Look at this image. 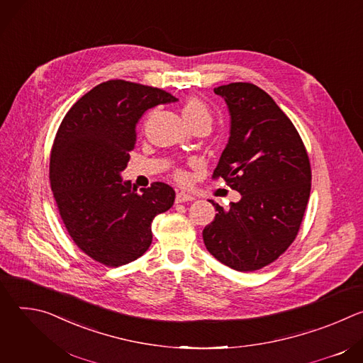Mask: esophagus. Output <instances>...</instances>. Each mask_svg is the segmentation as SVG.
<instances>
[{
    "label": "esophagus",
    "instance_id": "1",
    "mask_svg": "<svg viewBox=\"0 0 363 363\" xmlns=\"http://www.w3.org/2000/svg\"><path fill=\"white\" fill-rule=\"evenodd\" d=\"M194 199V195L185 192V191H179L177 194V202H188V201H192Z\"/></svg>",
    "mask_w": 363,
    "mask_h": 363
}]
</instances>
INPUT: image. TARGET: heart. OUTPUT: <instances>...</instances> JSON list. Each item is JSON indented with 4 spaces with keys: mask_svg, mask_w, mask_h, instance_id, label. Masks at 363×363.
<instances>
[{
    "mask_svg": "<svg viewBox=\"0 0 363 363\" xmlns=\"http://www.w3.org/2000/svg\"><path fill=\"white\" fill-rule=\"evenodd\" d=\"M182 116L189 126L196 123H206L211 126L213 113L210 106L199 97H188L182 106ZM181 178V174L178 175Z\"/></svg>",
    "mask_w": 363,
    "mask_h": 363,
    "instance_id": "heart-1",
    "label": "heart"
}]
</instances>
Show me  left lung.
Listing matches in <instances>:
<instances>
[{
    "label": "left lung",
    "mask_w": 363,
    "mask_h": 363,
    "mask_svg": "<svg viewBox=\"0 0 363 363\" xmlns=\"http://www.w3.org/2000/svg\"><path fill=\"white\" fill-rule=\"evenodd\" d=\"M227 103L230 138L213 178L241 194L202 231L203 244L218 262L254 272L283 254L294 241L310 196L306 147L284 112L251 83L218 86Z\"/></svg>",
    "instance_id": "left-lung-1"
}]
</instances>
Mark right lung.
I'll return each mask as SVG.
<instances>
[{
  "instance_id": "obj_1",
  "label": "right lung",
  "mask_w": 363,
  "mask_h": 363,
  "mask_svg": "<svg viewBox=\"0 0 363 363\" xmlns=\"http://www.w3.org/2000/svg\"><path fill=\"white\" fill-rule=\"evenodd\" d=\"M172 94L125 80L100 83L65 116L50 158V185L62 220L93 260L119 267L152 242V221L174 205L175 191L153 182L140 194L122 179L135 147L136 125Z\"/></svg>"
}]
</instances>
